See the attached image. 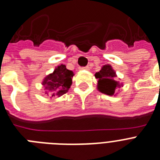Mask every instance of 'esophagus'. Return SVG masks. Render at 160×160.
Here are the masks:
<instances>
[{
	"label": "esophagus",
	"instance_id": "34e87169",
	"mask_svg": "<svg viewBox=\"0 0 160 160\" xmlns=\"http://www.w3.org/2000/svg\"><path fill=\"white\" fill-rule=\"evenodd\" d=\"M80 69H86V70H89V69H90V68H89V66L80 67Z\"/></svg>",
	"mask_w": 160,
	"mask_h": 160
}]
</instances>
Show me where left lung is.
Returning a JSON list of instances; mask_svg holds the SVG:
<instances>
[{
    "mask_svg": "<svg viewBox=\"0 0 160 160\" xmlns=\"http://www.w3.org/2000/svg\"><path fill=\"white\" fill-rule=\"evenodd\" d=\"M98 79V89L100 92L108 95H113L117 88H120L121 84L116 79L117 74L111 65H105L103 68L95 74Z\"/></svg>",
    "mask_w": 160,
    "mask_h": 160,
    "instance_id": "8db88e82",
    "label": "left lung"
}]
</instances>
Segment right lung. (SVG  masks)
<instances>
[{
    "mask_svg": "<svg viewBox=\"0 0 160 160\" xmlns=\"http://www.w3.org/2000/svg\"><path fill=\"white\" fill-rule=\"evenodd\" d=\"M73 72L66 69L65 65L57 66L52 73L48 75L43 82L48 95L61 96L65 94L72 84Z\"/></svg>",
    "mask_w": 160,
    "mask_h": 160,
    "instance_id": "right-lung-1",
    "label": "right lung"
}]
</instances>
